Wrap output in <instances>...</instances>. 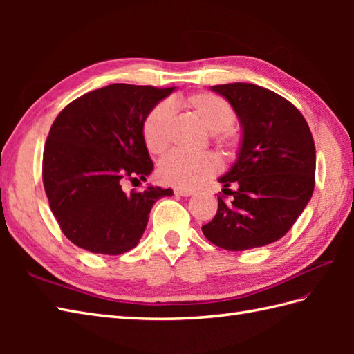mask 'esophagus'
Returning a JSON list of instances; mask_svg holds the SVG:
<instances>
[{
  "instance_id": "1",
  "label": "esophagus",
  "mask_w": 354,
  "mask_h": 354,
  "mask_svg": "<svg viewBox=\"0 0 354 354\" xmlns=\"http://www.w3.org/2000/svg\"><path fill=\"white\" fill-rule=\"evenodd\" d=\"M175 193L179 194V196H192V194H194V190L192 189H175Z\"/></svg>"
}]
</instances>
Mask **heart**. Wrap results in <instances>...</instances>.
Wrapping results in <instances>:
<instances>
[{"mask_svg":"<svg viewBox=\"0 0 354 354\" xmlns=\"http://www.w3.org/2000/svg\"><path fill=\"white\" fill-rule=\"evenodd\" d=\"M175 104L178 108L189 111L205 131L214 133L217 141L230 145V127L234 123L236 114L230 103L225 102L222 97L212 93H196L175 100ZM170 106L165 103L156 104L142 123V141L150 153L160 155L165 152L170 142ZM219 167L221 161L214 153L184 155L173 152L162 158L158 167V175L165 184L185 189L213 176Z\"/></svg>","mask_w":354,"mask_h":354,"instance_id":"b5f03b06","label":"heart"}]
</instances>
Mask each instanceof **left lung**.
<instances>
[{"mask_svg":"<svg viewBox=\"0 0 354 354\" xmlns=\"http://www.w3.org/2000/svg\"><path fill=\"white\" fill-rule=\"evenodd\" d=\"M239 118L237 160L217 181L231 201L219 207L204 236L227 251H246L277 242L309 204L317 153L304 117L290 102L254 84L216 85ZM234 183L238 189H227ZM229 193L227 194L226 192Z\"/></svg>","mask_w":354,"mask_h":354,"instance_id":"left-lung-1","label":"left lung"}]
</instances>
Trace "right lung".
<instances>
[{
  "instance_id": "right-lung-1",
  "label": "right lung",
  "mask_w": 354,
  "mask_h": 354,
  "mask_svg": "<svg viewBox=\"0 0 354 354\" xmlns=\"http://www.w3.org/2000/svg\"><path fill=\"white\" fill-rule=\"evenodd\" d=\"M176 86L114 84L84 94L61 111L44 149L42 181L66 239L94 254L120 255L138 245L153 204L171 189L123 190L153 170L142 123Z\"/></svg>"
}]
</instances>
